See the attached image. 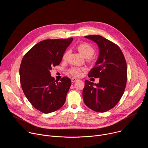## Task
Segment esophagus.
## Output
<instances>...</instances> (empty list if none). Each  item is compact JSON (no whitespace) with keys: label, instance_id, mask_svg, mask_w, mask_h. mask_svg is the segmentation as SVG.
<instances>
[{"label":"esophagus","instance_id":"esophagus-1","mask_svg":"<svg viewBox=\"0 0 148 148\" xmlns=\"http://www.w3.org/2000/svg\"><path fill=\"white\" fill-rule=\"evenodd\" d=\"M78 79L77 78H71V81H72V82H74L77 81Z\"/></svg>","mask_w":148,"mask_h":148}]
</instances>
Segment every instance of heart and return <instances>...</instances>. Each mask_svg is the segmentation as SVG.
<instances>
[{"instance_id": "1", "label": "heart", "mask_w": 148, "mask_h": 148, "mask_svg": "<svg viewBox=\"0 0 148 148\" xmlns=\"http://www.w3.org/2000/svg\"><path fill=\"white\" fill-rule=\"evenodd\" d=\"M78 51L86 58H90L95 53L94 48L86 43H82L78 45L77 47ZM69 54V51H66L62 56V59L66 60ZM83 69H81L77 67H73L69 70V73L74 76L79 77L81 74V71L83 70Z\"/></svg>"}]
</instances>
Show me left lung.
<instances>
[{
  "mask_svg": "<svg viewBox=\"0 0 148 148\" xmlns=\"http://www.w3.org/2000/svg\"><path fill=\"white\" fill-rule=\"evenodd\" d=\"M97 43L99 53L89 77L99 78V83L85 81L84 103L92 110L104 112L114 108L123 94L127 81V66L120 48L99 35L85 36Z\"/></svg>",
  "mask_w": 148,
  "mask_h": 148,
  "instance_id": "left-lung-1",
  "label": "left lung"
}]
</instances>
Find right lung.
Listing matches in <instances>:
<instances>
[{
    "instance_id": "1",
    "label": "right lung",
    "mask_w": 148,
    "mask_h": 148,
    "mask_svg": "<svg viewBox=\"0 0 148 148\" xmlns=\"http://www.w3.org/2000/svg\"><path fill=\"white\" fill-rule=\"evenodd\" d=\"M73 38L48 39L33 46L20 66V84L33 106L45 114L54 112L64 104L71 81L64 77L57 82L50 71L60 64Z\"/></svg>"
}]
</instances>
